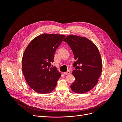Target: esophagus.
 <instances>
[{"instance_id": "esophagus-1", "label": "esophagus", "mask_w": 122, "mask_h": 122, "mask_svg": "<svg viewBox=\"0 0 122 122\" xmlns=\"http://www.w3.org/2000/svg\"><path fill=\"white\" fill-rule=\"evenodd\" d=\"M70 73H71V72H70V71H68L67 72H65V73H64V74H65V75H69V74H70Z\"/></svg>"}]
</instances>
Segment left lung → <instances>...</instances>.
Returning a JSON list of instances; mask_svg holds the SVG:
<instances>
[{
    "label": "left lung",
    "mask_w": 122,
    "mask_h": 122,
    "mask_svg": "<svg viewBox=\"0 0 122 122\" xmlns=\"http://www.w3.org/2000/svg\"><path fill=\"white\" fill-rule=\"evenodd\" d=\"M64 41L71 48L76 60L72 74L75 81L71 86L73 92L83 94L93 88L98 82L102 70L100 53L95 44L86 37L70 35Z\"/></svg>",
    "instance_id": "1"
}]
</instances>
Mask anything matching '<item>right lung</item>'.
Segmentation results:
<instances>
[{"instance_id":"1","label":"right lung","mask_w":122,"mask_h":122,"mask_svg":"<svg viewBox=\"0 0 122 122\" xmlns=\"http://www.w3.org/2000/svg\"><path fill=\"white\" fill-rule=\"evenodd\" d=\"M65 35L43 34L33 39L23 53L22 69L28 86L36 93H49L61 76L56 67H50L54 53Z\"/></svg>"}]
</instances>
